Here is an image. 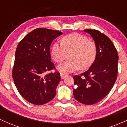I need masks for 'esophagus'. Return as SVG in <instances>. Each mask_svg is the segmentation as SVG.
<instances>
[{"instance_id": "esophagus-1", "label": "esophagus", "mask_w": 127, "mask_h": 127, "mask_svg": "<svg viewBox=\"0 0 127 127\" xmlns=\"http://www.w3.org/2000/svg\"><path fill=\"white\" fill-rule=\"evenodd\" d=\"M67 75L66 73H63V72H60V76L62 79H64Z\"/></svg>"}]
</instances>
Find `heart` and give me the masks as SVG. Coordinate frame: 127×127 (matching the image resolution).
Instances as JSON below:
<instances>
[{"label": "heart", "instance_id": "obj_1", "mask_svg": "<svg viewBox=\"0 0 127 127\" xmlns=\"http://www.w3.org/2000/svg\"><path fill=\"white\" fill-rule=\"evenodd\" d=\"M95 42L87 36L73 33L63 37L60 43H55L51 49V56L55 62L62 63L68 57L69 60L59 65L63 72H72L79 68L85 70L90 67L97 55Z\"/></svg>", "mask_w": 127, "mask_h": 127}]
</instances>
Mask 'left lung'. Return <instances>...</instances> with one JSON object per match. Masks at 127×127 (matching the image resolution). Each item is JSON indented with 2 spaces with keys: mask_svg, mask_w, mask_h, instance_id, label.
Returning <instances> with one entry per match:
<instances>
[{
  "mask_svg": "<svg viewBox=\"0 0 127 127\" xmlns=\"http://www.w3.org/2000/svg\"><path fill=\"white\" fill-rule=\"evenodd\" d=\"M97 45V55L88 70L73 76V95L77 101L91 105L103 100L114 85L118 76V54L110 39L98 30L85 29Z\"/></svg>",
  "mask_w": 127,
  "mask_h": 127,
  "instance_id": "8db88e82",
  "label": "left lung"
}]
</instances>
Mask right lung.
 Masks as SVG:
<instances>
[{
  "label": "right lung",
  "instance_id": "1",
  "mask_svg": "<svg viewBox=\"0 0 127 127\" xmlns=\"http://www.w3.org/2000/svg\"><path fill=\"white\" fill-rule=\"evenodd\" d=\"M62 34L57 30L37 28L18 44L12 78L19 93L32 104L42 105L54 98L61 78L59 72H51L55 67L51 62L50 45Z\"/></svg>",
  "mask_w": 127,
  "mask_h": 127
}]
</instances>
